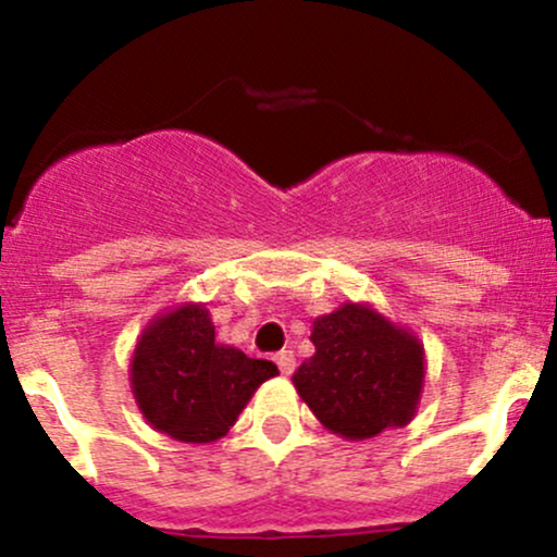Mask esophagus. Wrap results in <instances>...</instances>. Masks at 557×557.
I'll return each instance as SVG.
<instances>
[{
  "instance_id": "1",
  "label": "esophagus",
  "mask_w": 557,
  "mask_h": 557,
  "mask_svg": "<svg viewBox=\"0 0 557 557\" xmlns=\"http://www.w3.org/2000/svg\"><path fill=\"white\" fill-rule=\"evenodd\" d=\"M274 361H277L280 372H283L285 376H290L293 372H296V356H293V350H280V354L274 356Z\"/></svg>"
}]
</instances>
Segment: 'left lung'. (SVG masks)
Segmentation results:
<instances>
[{"label": "left lung", "mask_w": 557, "mask_h": 557, "mask_svg": "<svg viewBox=\"0 0 557 557\" xmlns=\"http://www.w3.org/2000/svg\"><path fill=\"white\" fill-rule=\"evenodd\" d=\"M317 354L293 374L314 417L345 440L406 426L424 387V345L367 304H345L311 330Z\"/></svg>", "instance_id": "8db88e82"}]
</instances>
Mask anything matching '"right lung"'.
<instances>
[{
  "instance_id": "obj_1",
  "label": "right lung",
  "mask_w": 557,
  "mask_h": 557,
  "mask_svg": "<svg viewBox=\"0 0 557 557\" xmlns=\"http://www.w3.org/2000/svg\"><path fill=\"white\" fill-rule=\"evenodd\" d=\"M277 374L264 359H248L214 341L207 306L183 304L151 319L131 361V385L144 419L181 443L225 437L261 382Z\"/></svg>"
}]
</instances>
